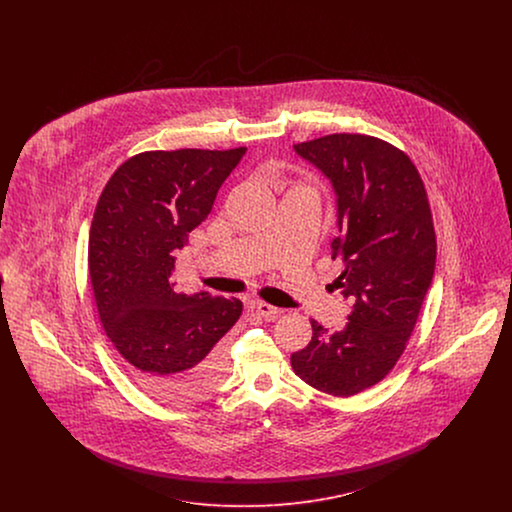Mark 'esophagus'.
I'll return each instance as SVG.
<instances>
[{
	"label": "esophagus",
	"instance_id": "34e87169",
	"mask_svg": "<svg viewBox=\"0 0 512 512\" xmlns=\"http://www.w3.org/2000/svg\"><path fill=\"white\" fill-rule=\"evenodd\" d=\"M251 309L257 313V315H261V317H276V315H280V309L278 307H272V305H268L265 301H253L251 303Z\"/></svg>",
	"mask_w": 512,
	"mask_h": 512
}]
</instances>
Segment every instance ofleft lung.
<instances>
[{
    "label": "left lung",
    "mask_w": 512,
    "mask_h": 512,
    "mask_svg": "<svg viewBox=\"0 0 512 512\" xmlns=\"http://www.w3.org/2000/svg\"><path fill=\"white\" fill-rule=\"evenodd\" d=\"M297 155L332 182L340 236L334 286L351 313L330 334L292 355L293 372L315 390L349 397L388 376L413 334L434 278L436 232L422 178L407 153L366 134H330L295 144Z\"/></svg>",
    "instance_id": "1"
}]
</instances>
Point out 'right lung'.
I'll list each match as a JSON object with an SVG mask.
<instances>
[{
	"label": "right lung",
	"instance_id": "1",
	"mask_svg": "<svg viewBox=\"0 0 512 512\" xmlns=\"http://www.w3.org/2000/svg\"><path fill=\"white\" fill-rule=\"evenodd\" d=\"M245 147L144 151L124 161L99 195L88 268L107 338L136 384L169 405L217 390L228 370L224 334L240 299L174 292V253L213 209Z\"/></svg>",
	"mask_w": 512,
	"mask_h": 512
}]
</instances>
